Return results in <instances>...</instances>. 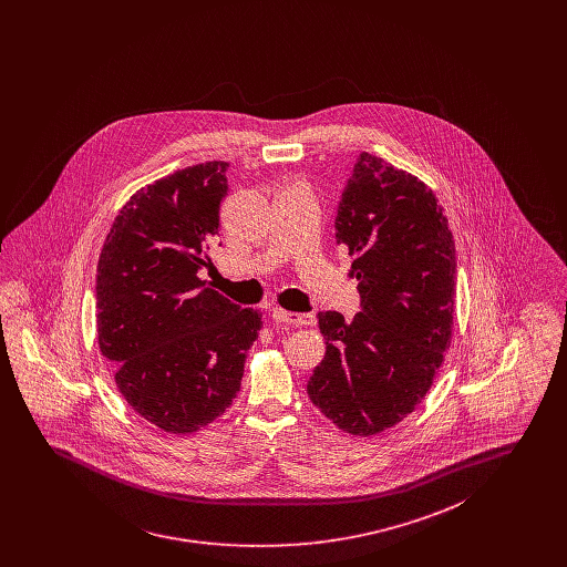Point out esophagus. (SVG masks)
<instances>
[{"label": "esophagus", "instance_id": "34e87169", "mask_svg": "<svg viewBox=\"0 0 567 567\" xmlns=\"http://www.w3.org/2000/svg\"><path fill=\"white\" fill-rule=\"evenodd\" d=\"M276 322L280 324H291V327H316V316L313 313H292L285 309H275L272 313Z\"/></svg>", "mask_w": 567, "mask_h": 567}]
</instances>
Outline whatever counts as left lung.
Listing matches in <instances>:
<instances>
[{
  "mask_svg": "<svg viewBox=\"0 0 567 567\" xmlns=\"http://www.w3.org/2000/svg\"><path fill=\"white\" fill-rule=\"evenodd\" d=\"M337 243L355 256L360 311H320L327 355L308 395L339 429L395 426L429 393L451 347L455 240L434 193L377 155H358L337 209Z\"/></svg>",
  "mask_w": 567,
  "mask_h": 567,
  "instance_id": "obj_1",
  "label": "left lung"
}]
</instances>
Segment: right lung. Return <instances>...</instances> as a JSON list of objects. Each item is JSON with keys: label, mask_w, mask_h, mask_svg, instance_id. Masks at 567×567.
Returning <instances> with one entry per match:
<instances>
[{"label": "right lung", "mask_w": 567, "mask_h": 567, "mask_svg": "<svg viewBox=\"0 0 567 567\" xmlns=\"http://www.w3.org/2000/svg\"><path fill=\"white\" fill-rule=\"evenodd\" d=\"M226 162L174 172L137 190L97 264V341L126 403L157 429L207 426L240 389L261 316L199 280L218 240Z\"/></svg>", "instance_id": "1"}]
</instances>
